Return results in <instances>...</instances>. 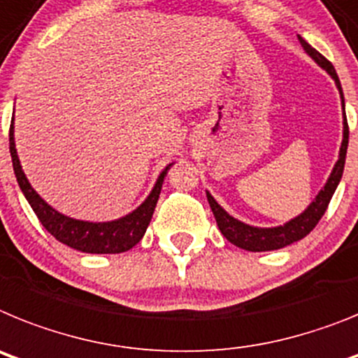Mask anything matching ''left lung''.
Here are the masks:
<instances>
[{
	"label": "left lung",
	"instance_id": "8db88e82",
	"mask_svg": "<svg viewBox=\"0 0 358 358\" xmlns=\"http://www.w3.org/2000/svg\"><path fill=\"white\" fill-rule=\"evenodd\" d=\"M299 37V43L303 46V50L310 57L317 63V66H321L322 70L328 73L331 79L335 80V86L338 90V95H341V104H343V142H341V149H338V158L335 162L334 169L329 173L328 180L321 187V191L317 192V196L313 198L312 203L306 207L301 214H297L295 217L288 220L287 223L278 227H254L248 225V223L239 222L238 217L231 216L223 209L222 205L214 200V196L207 191V200H209L210 209H213L214 217H216L217 229L222 231V234L225 236L232 245L236 247L248 250V252H266V250H278V248L288 247V245L295 243L303 239L304 236H308L313 231V227L319 223V220L322 217V214L328 209V203L334 196L335 189H337L338 182L343 178L344 171V162H346V151H348V138H350V131H348V122H346V111H344V95H343V86H341V80H338L337 71H335L334 64L329 63L328 59L322 57L315 48L304 41L303 37Z\"/></svg>",
	"mask_w": 358,
	"mask_h": 358
}]
</instances>
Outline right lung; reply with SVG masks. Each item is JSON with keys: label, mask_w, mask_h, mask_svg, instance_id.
Wrapping results in <instances>:
<instances>
[{"label": "right lung", "mask_w": 358, "mask_h": 358, "mask_svg": "<svg viewBox=\"0 0 358 358\" xmlns=\"http://www.w3.org/2000/svg\"><path fill=\"white\" fill-rule=\"evenodd\" d=\"M8 142H10V157L15 178H17V183H20L21 192H23L27 201H29L30 207L34 209L36 216L39 217V222L43 223V227L57 241L68 245L70 248H76L79 252L86 254L126 252V250L135 247L144 238L145 229H148L149 222L153 217L155 207H157L158 196H160L162 183H164L167 171L175 164V162H171V164H167L162 169L153 189L148 194V198L135 210L127 213L126 216L117 217V220H111V222H86V220H76V217H70L66 214L59 213L52 205L46 203L37 194L36 189L30 185L29 178H27L23 167H21L17 149H15L14 119H12L10 124Z\"/></svg>", "instance_id": "1"}]
</instances>
